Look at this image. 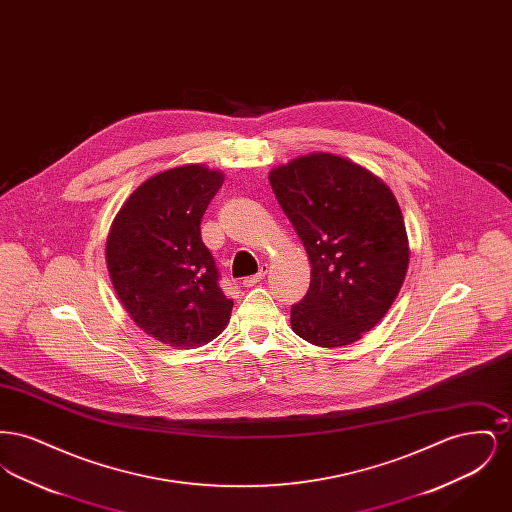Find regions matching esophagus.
I'll return each mask as SVG.
<instances>
[{"label":"esophagus","instance_id":"obj_1","mask_svg":"<svg viewBox=\"0 0 512 512\" xmlns=\"http://www.w3.org/2000/svg\"><path fill=\"white\" fill-rule=\"evenodd\" d=\"M267 270V265H261V268H259V272H257L255 276H247V278H244V282H242V284H244L245 288H251V286H255L257 282H261V280L265 278Z\"/></svg>","mask_w":512,"mask_h":512}]
</instances>
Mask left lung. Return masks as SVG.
<instances>
[{
	"label": "left lung",
	"mask_w": 512,
	"mask_h": 512,
	"mask_svg": "<svg viewBox=\"0 0 512 512\" xmlns=\"http://www.w3.org/2000/svg\"><path fill=\"white\" fill-rule=\"evenodd\" d=\"M268 180L311 261V286L292 305L293 332L320 347L361 340L388 313L409 267L390 188L330 153L297 157Z\"/></svg>",
	"instance_id": "obj_1"
}]
</instances>
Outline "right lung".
Listing matches in <instances>:
<instances>
[{
    "label": "right lung",
    "instance_id": "right-lung-1",
    "mask_svg": "<svg viewBox=\"0 0 512 512\" xmlns=\"http://www.w3.org/2000/svg\"><path fill=\"white\" fill-rule=\"evenodd\" d=\"M222 182L201 165L159 172L126 199L107 238V267L124 309L176 349L215 340L234 307L199 228Z\"/></svg>",
    "mask_w": 512,
    "mask_h": 512
}]
</instances>
